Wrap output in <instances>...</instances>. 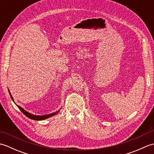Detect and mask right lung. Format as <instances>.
I'll return each mask as SVG.
<instances>
[{"instance_id": "obj_1", "label": "right lung", "mask_w": 154, "mask_h": 154, "mask_svg": "<svg viewBox=\"0 0 154 154\" xmlns=\"http://www.w3.org/2000/svg\"><path fill=\"white\" fill-rule=\"evenodd\" d=\"M8 92H9L10 95H11V97L12 100H13V102H14V99H13V98H12V97L11 95V93H10L9 90H8ZM16 106L18 107V109L21 110V112H23V114H24V115L26 116L28 118H29V119H32V120H45V119H48V118H50L51 116H53L55 115V114H57L59 112V111H60V110H59L58 111H57V112H54V113H51V114H46V115H42V116H38V115H34V114L29 113L28 112H27L26 110H25L24 109H23L22 107H20V106H18V105H16Z\"/></svg>"}]
</instances>
